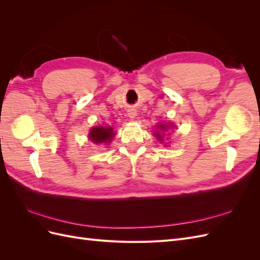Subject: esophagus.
Returning <instances> with one entry per match:
<instances>
[{
    "label": "esophagus",
    "mask_w": 260,
    "mask_h": 260,
    "mask_svg": "<svg viewBox=\"0 0 260 260\" xmlns=\"http://www.w3.org/2000/svg\"><path fill=\"white\" fill-rule=\"evenodd\" d=\"M129 117L130 118H135L136 117V115H137V113H136V111H135V109H130V112H129Z\"/></svg>",
    "instance_id": "esophagus-1"
}]
</instances>
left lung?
<instances>
[{
    "mask_svg": "<svg viewBox=\"0 0 260 260\" xmlns=\"http://www.w3.org/2000/svg\"><path fill=\"white\" fill-rule=\"evenodd\" d=\"M168 127H169V125H167V124H160V125H159V128H160L161 130H166ZM155 136H156L157 138H158L159 140L161 139V136L159 135V133H155Z\"/></svg>",
    "mask_w": 260,
    "mask_h": 260,
    "instance_id": "1",
    "label": "left lung"
}]
</instances>
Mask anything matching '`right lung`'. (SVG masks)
Returning a JSON list of instances; mask_svg holds the SVG:
<instances>
[{
  "label": "right lung",
  "mask_w": 260,
  "mask_h": 260,
  "mask_svg": "<svg viewBox=\"0 0 260 260\" xmlns=\"http://www.w3.org/2000/svg\"><path fill=\"white\" fill-rule=\"evenodd\" d=\"M114 137V132L111 127H96L93 128L90 132V139L94 143L111 142Z\"/></svg>",
  "instance_id": "obj_1"
}]
</instances>
